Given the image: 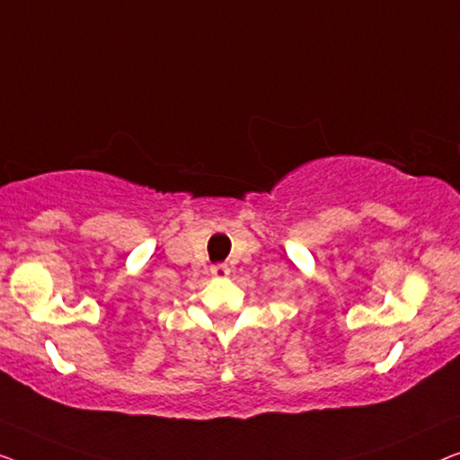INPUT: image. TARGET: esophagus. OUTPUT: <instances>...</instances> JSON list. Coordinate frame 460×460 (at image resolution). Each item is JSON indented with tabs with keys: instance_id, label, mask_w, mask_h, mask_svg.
<instances>
[{
	"instance_id": "obj_1",
	"label": "esophagus",
	"mask_w": 460,
	"mask_h": 460,
	"mask_svg": "<svg viewBox=\"0 0 460 460\" xmlns=\"http://www.w3.org/2000/svg\"><path fill=\"white\" fill-rule=\"evenodd\" d=\"M229 267L225 262H218V264H212L210 267V273L215 275V277H227L229 275Z\"/></svg>"
}]
</instances>
